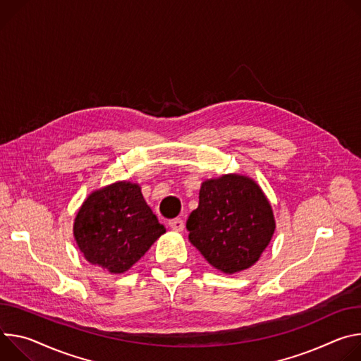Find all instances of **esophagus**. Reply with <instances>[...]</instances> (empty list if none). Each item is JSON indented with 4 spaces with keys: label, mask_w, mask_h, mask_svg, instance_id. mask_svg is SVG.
Instances as JSON below:
<instances>
[{
    "label": "esophagus",
    "mask_w": 361,
    "mask_h": 361,
    "mask_svg": "<svg viewBox=\"0 0 361 361\" xmlns=\"http://www.w3.org/2000/svg\"><path fill=\"white\" fill-rule=\"evenodd\" d=\"M169 226H171L173 231H176V232H182L183 228H185V222H183V219H180V218H175V219H171V221H169Z\"/></svg>",
    "instance_id": "obj_1"
}]
</instances>
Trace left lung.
<instances>
[{
  "mask_svg": "<svg viewBox=\"0 0 361 361\" xmlns=\"http://www.w3.org/2000/svg\"><path fill=\"white\" fill-rule=\"evenodd\" d=\"M186 229L189 241L212 267L233 274L259 259L275 221L268 199L252 179L224 175L202 183Z\"/></svg>",
  "mask_w": 361,
  "mask_h": 361,
  "instance_id": "8db88e82",
  "label": "left lung"
}]
</instances>
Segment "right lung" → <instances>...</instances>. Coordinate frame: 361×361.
<instances>
[{
    "mask_svg": "<svg viewBox=\"0 0 361 361\" xmlns=\"http://www.w3.org/2000/svg\"><path fill=\"white\" fill-rule=\"evenodd\" d=\"M73 231L85 258L111 274L128 271L166 232L140 186L130 182L93 192L77 212Z\"/></svg>",
    "mask_w": 361,
    "mask_h": 361,
    "instance_id": "add662e5",
    "label": "right lung"
}]
</instances>
